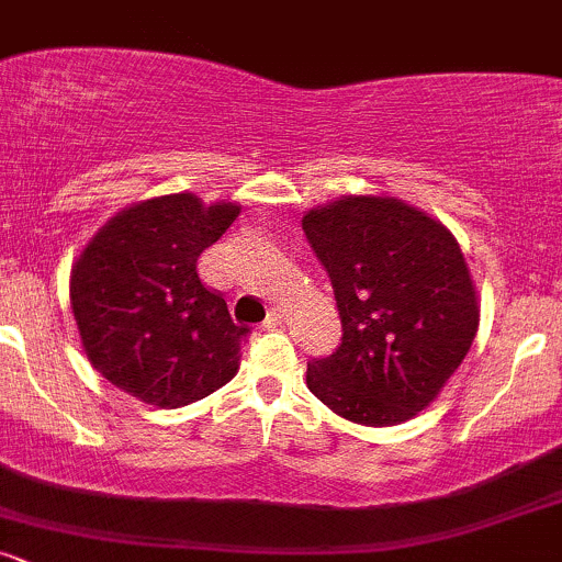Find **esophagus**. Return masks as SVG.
<instances>
[{
    "mask_svg": "<svg viewBox=\"0 0 562 562\" xmlns=\"http://www.w3.org/2000/svg\"><path fill=\"white\" fill-rule=\"evenodd\" d=\"M282 322H285V312H282V308H272V312L267 314V319H263V325L261 327H282Z\"/></svg>",
    "mask_w": 562,
    "mask_h": 562,
    "instance_id": "1",
    "label": "esophagus"
}]
</instances>
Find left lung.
I'll return each mask as SVG.
<instances>
[{
  "mask_svg": "<svg viewBox=\"0 0 562 562\" xmlns=\"http://www.w3.org/2000/svg\"><path fill=\"white\" fill-rule=\"evenodd\" d=\"M330 274L344 338L306 385L346 420L389 428L420 415L468 357L481 301L460 243L393 195H344L303 214Z\"/></svg>",
  "mask_w": 562,
  "mask_h": 562,
  "instance_id": "1",
  "label": "left lung"
}]
</instances>
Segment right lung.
Masks as SVG:
<instances>
[{
	"label": "right lung",
	"mask_w": 562,
	"mask_h": 562,
	"mask_svg": "<svg viewBox=\"0 0 562 562\" xmlns=\"http://www.w3.org/2000/svg\"><path fill=\"white\" fill-rule=\"evenodd\" d=\"M240 214L195 192L139 200L108 218L70 269V306L87 359L115 389L177 409L227 385L240 344L218 290L198 277V256Z\"/></svg>",
	"instance_id": "1"
}]
</instances>
